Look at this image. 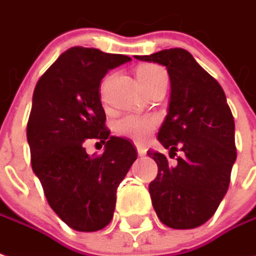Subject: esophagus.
Returning a JSON list of instances; mask_svg holds the SVG:
<instances>
[{"label":"esophagus","mask_w":256,"mask_h":256,"mask_svg":"<svg viewBox=\"0 0 256 256\" xmlns=\"http://www.w3.org/2000/svg\"><path fill=\"white\" fill-rule=\"evenodd\" d=\"M137 152H138V155H140V156H144V155H146V148L144 146H141V144H137Z\"/></svg>","instance_id":"1"}]
</instances>
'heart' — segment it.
Returning a JSON list of instances; mask_svg holds the SVG:
<instances>
[{
  "mask_svg": "<svg viewBox=\"0 0 256 256\" xmlns=\"http://www.w3.org/2000/svg\"><path fill=\"white\" fill-rule=\"evenodd\" d=\"M166 78V72L158 65H141L137 69V78L140 82L141 87L152 84L159 78ZM155 128V120L151 118H140V116L126 115L118 119L115 122L116 134L122 137H128L133 140H146L150 134L152 133Z\"/></svg>",
  "mask_w": 256,
  "mask_h": 256,
  "instance_id": "heart-1",
  "label": "heart"
}]
</instances>
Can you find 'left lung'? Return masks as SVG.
I'll use <instances>...</instances> for the list:
<instances>
[{"label": "left lung", "instance_id": "8db88e82", "mask_svg": "<svg viewBox=\"0 0 256 256\" xmlns=\"http://www.w3.org/2000/svg\"><path fill=\"white\" fill-rule=\"evenodd\" d=\"M166 66L170 100L158 132L160 144L174 158L148 151L158 165L150 194L159 220L172 228H194L209 220L228 192L237 151L234 119L224 91L183 48L136 56Z\"/></svg>", "mask_w": 256, "mask_h": 256}]
</instances>
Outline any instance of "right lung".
Segmentation results:
<instances>
[{"mask_svg": "<svg viewBox=\"0 0 256 256\" xmlns=\"http://www.w3.org/2000/svg\"><path fill=\"white\" fill-rule=\"evenodd\" d=\"M120 54L72 47L40 78L28 122L32 168L50 206L78 232L101 230L114 218L116 190L137 159L133 144L110 137L100 86L108 70L128 62ZM106 144L90 157L82 142Z\"/></svg>", "mask_w": 256, "mask_h": 256, "instance_id": "1", "label": "right lung"}]
</instances>
